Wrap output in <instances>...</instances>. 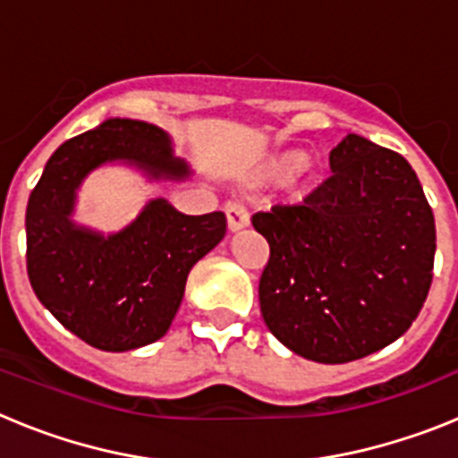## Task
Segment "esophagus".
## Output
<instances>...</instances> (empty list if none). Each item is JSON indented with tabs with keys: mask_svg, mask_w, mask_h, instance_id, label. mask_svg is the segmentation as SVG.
Masks as SVG:
<instances>
[{
	"mask_svg": "<svg viewBox=\"0 0 458 458\" xmlns=\"http://www.w3.org/2000/svg\"><path fill=\"white\" fill-rule=\"evenodd\" d=\"M225 213H226V226H229V232H241V229H245V226L250 225L248 210L242 208L241 204H236V201H226Z\"/></svg>",
	"mask_w": 458,
	"mask_h": 458,
	"instance_id": "esophagus-1",
	"label": "esophagus"
}]
</instances>
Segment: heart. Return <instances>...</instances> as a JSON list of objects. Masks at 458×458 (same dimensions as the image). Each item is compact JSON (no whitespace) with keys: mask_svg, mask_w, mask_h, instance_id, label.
Wrapping results in <instances>:
<instances>
[{"mask_svg":"<svg viewBox=\"0 0 458 458\" xmlns=\"http://www.w3.org/2000/svg\"><path fill=\"white\" fill-rule=\"evenodd\" d=\"M261 179L270 183L291 179V192L295 199H301L314 188L318 179V169L310 165V156L305 151H284L277 153L261 167Z\"/></svg>","mask_w":458,"mask_h":458,"instance_id":"1","label":"heart"}]
</instances>
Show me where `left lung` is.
I'll return each mask as SVG.
<instances>
[{"instance_id": "8db88e82", "label": "left lung", "mask_w": 458, "mask_h": 458, "mask_svg": "<svg viewBox=\"0 0 458 458\" xmlns=\"http://www.w3.org/2000/svg\"><path fill=\"white\" fill-rule=\"evenodd\" d=\"M330 169L301 206H273L252 225L270 245L259 282L268 330L295 355L342 365L386 349L418 318L436 225L399 153L346 135Z\"/></svg>"}]
</instances>
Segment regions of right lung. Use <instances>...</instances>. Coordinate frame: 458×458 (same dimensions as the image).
I'll return each instance as SVG.
<instances>
[{
  "mask_svg": "<svg viewBox=\"0 0 458 458\" xmlns=\"http://www.w3.org/2000/svg\"><path fill=\"white\" fill-rule=\"evenodd\" d=\"M119 163L148 181H185L172 137L147 121L107 119L52 153L27 204V273L52 317L93 349L123 353L172 326L192 266L225 238V213L185 216L157 197L121 232L72 220L93 169Z\"/></svg>",
  "mask_w": 458,
  "mask_h": 458,
  "instance_id": "1",
  "label": "right lung"
}]
</instances>
